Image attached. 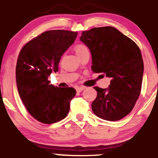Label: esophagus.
I'll list each match as a JSON object with an SVG mask.
<instances>
[{
    "instance_id": "obj_1",
    "label": "esophagus",
    "mask_w": 158,
    "mask_h": 158,
    "mask_svg": "<svg viewBox=\"0 0 158 158\" xmlns=\"http://www.w3.org/2000/svg\"><path fill=\"white\" fill-rule=\"evenodd\" d=\"M84 89H85V87H83V86L77 87V91L79 92H79H81Z\"/></svg>"
}]
</instances>
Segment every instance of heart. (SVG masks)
<instances>
[{
    "label": "heart",
    "mask_w": 158,
    "mask_h": 158,
    "mask_svg": "<svg viewBox=\"0 0 158 158\" xmlns=\"http://www.w3.org/2000/svg\"><path fill=\"white\" fill-rule=\"evenodd\" d=\"M74 50H75L76 54H77V55H79V54L82 53L83 52L88 50V49H87V48L85 46V45L78 44L75 47V48H74Z\"/></svg>",
    "instance_id": "1"
}]
</instances>
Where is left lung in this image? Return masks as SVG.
<instances>
[{
  "mask_svg": "<svg viewBox=\"0 0 158 158\" xmlns=\"http://www.w3.org/2000/svg\"><path fill=\"white\" fill-rule=\"evenodd\" d=\"M81 41L91 53L94 73L110 79L108 88L94 87L92 110L99 118L117 121L133 109L142 86L144 65L139 47L113 27L83 31Z\"/></svg>",
  "mask_w": 158,
  "mask_h": 158,
  "instance_id": "8db88e82",
  "label": "left lung"
}]
</instances>
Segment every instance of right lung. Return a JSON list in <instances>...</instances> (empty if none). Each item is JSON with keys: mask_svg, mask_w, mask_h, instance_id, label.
Returning a JSON list of instances; mask_svg holds the SVG:
<instances>
[{"mask_svg": "<svg viewBox=\"0 0 158 158\" xmlns=\"http://www.w3.org/2000/svg\"><path fill=\"white\" fill-rule=\"evenodd\" d=\"M78 32L49 30L27 43L20 52L16 64V83L20 97L32 117L44 124L64 119L73 88L50 85L49 76L59 70L61 56L77 39Z\"/></svg>", "mask_w": 158, "mask_h": 158, "instance_id": "right-lung-1", "label": "right lung"}]
</instances>
